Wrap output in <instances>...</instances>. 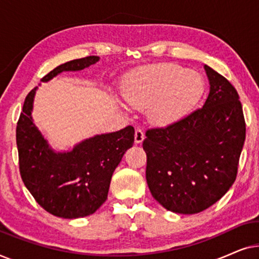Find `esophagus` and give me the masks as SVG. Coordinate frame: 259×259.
Here are the masks:
<instances>
[{
  "instance_id": "34e87169",
  "label": "esophagus",
  "mask_w": 259,
  "mask_h": 259,
  "mask_svg": "<svg viewBox=\"0 0 259 259\" xmlns=\"http://www.w3.org/2000/svg\"><path fill=\"white\" fill-rule=\"evenodd\" d=\"M145 139V134L141 130H136V133H134V143L136 144H141Z\"/></svg>"
}]
</instances>
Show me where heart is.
I'll list each match as a JSON object with an SVG mask.
<instances>
[{
	"label": "heart",
	"mask_w": 259,
	"mask_h": 259,
	"mask_svg": "<svg viewBox=\"0 0 259 259\" xmlns=\"http://www.w3.org/2000/svg\"><path fill=\"white\" fill-rule=\"evenodd\" d=\"M121 93L131 107L148 108L152 123L167 127L179 122L196 107L205 93V81L196 70L157 63L127 74Z\"/></svg>",
	"instance_id": "obj_1"
}]
</instances>
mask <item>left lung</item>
<instances>
[{
    "label": "left lung",
    "mask_w": 259,
    "mask_h": 259,
    "mask_svg": "<svg viewBox=\"0 0 259 259\" xmlns=\"http://www.w3.org/2000/svg\"><path fill=\"white\" fill-rule=\"evenodd\" d=\"M204 68L210 93L203 108L175 125L148 130L143 143L148 189L175 213H198L228 192L245 141L236 88L211 67Z\"/></svg>",
    "instance_id": "left-lung-1"
}]
</instances>
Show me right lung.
<instances>
[{"label": "right lung", "instance_id": "right-lung-1", "mask_svg": "<svg viewBox=\"0 0 259 259\" xmlns=\"http://www.w3.org/2000/svg\"><path fill=\"white\" fill-rule=\"evenodd\" d=\"M99 60V56L72 60L41 81L48 82L62 72H79ZM36 90L27 95L16 127L21 178L37 204L53 215L74 219L93 214L107 199L113 172L133 146L134 128L127 126L118 132L97 134L72 150L55 151L31 116Z\"/></svg>", "mask_w": 259, "mask_h": 259}]
</instances>
